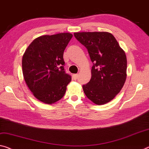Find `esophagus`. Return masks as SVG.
Here are the masks:
<instances>
[{
	"label": "esophagus",
	"instance_id": "esophagus-1",
	"mask_svg": "<svg viewBox=\"0 0 149 149\" xmlns=\"http://www.w3.org/2000/svg\"><path fill=\"white\" fill-rule=\"evenodd\" d=\"M73 78H74V80H76L77 78H78V74H74L73 75Z\"/></svg>",
	"mask_w": 149,
	"mask_h": 149
}]
</instances>
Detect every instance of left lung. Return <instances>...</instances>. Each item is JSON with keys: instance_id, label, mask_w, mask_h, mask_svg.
<instances>
[{"instance_id": "obj_1", "label": "left lung", "mask_w": 149, "mask_h": 149, "mask_svg": "<svg viewBox=\"0 0 149 149\" xmlns=\"http://www.w3.org/2000/svg\"><path fill=\"white\" fill-rule=\"evenodd\" d=\"M74 34L87 48L93 64L90 81L83 85L84 93L95 104H105L119 93L125 82V53L115 38L109 32H76Z\"/></svg>"}]
</instances>
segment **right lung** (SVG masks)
<instances>
[{"label":"right lung","instance_id":"right-lung-1","mask_svg":"<svg viewBox=\"0 0 149 149\" xmlns=\"http://www.w3.org/2000/svg\"><path fill=\"white\" fill-rule=\"evenodd\" d=\"M73 35H45L33 40L22 57V73L28 88L38 100L52 104L62 99L72 76L66 74L63 56Z\"/></svg>","mask_w":149,"mask_h":149}]
</instances>
